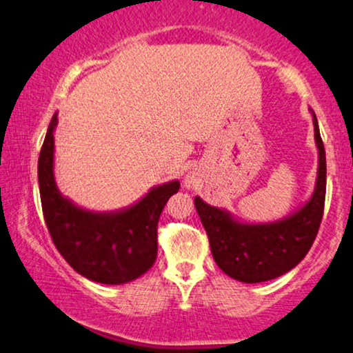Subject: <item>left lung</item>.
<instances>
[{"label":"left lung","mask_w":353,"mask_h":353,"mask_svg":"<svg viewBox=\"0 0 353 353\" xmlns=\"http://www.w3.org/2000/svg\"><path fill=\"white\" fill-rule=\"evenodd\" d=\"M314 133L319 150L316 190L311 201L290 219L263 225L239 223L227 212L195 197L214 260L230 278L241 283L270 281L294 268L311 250L325 203V150L316 114Z\"/></svg>","instance_id":"obj_1"}]
</instances>
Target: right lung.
<instances>
[{
    "mask_svg": "<svg viewBox=\"0 0 353 353\" xmlns=\"http://www.w3.org/2000/svg\"><path fill=\"white\" fill-rule=\"evenodd\" d=\"M55 125L57 114L50 120L37 163L42 214L50 239L63 260L85 278L101 284L133 281L154 265L161 212L181 184L172 181L159 185L136 205L117 214L79 209L55 188Z\"/></svg>",
    "mask_w": 353,
    "mask_h": 353,
    "instance_id": "obj_1",
    "label": "right lung"
}]
</instances>
